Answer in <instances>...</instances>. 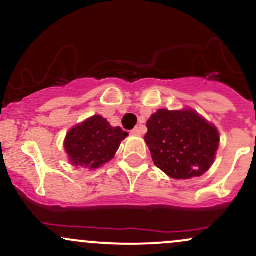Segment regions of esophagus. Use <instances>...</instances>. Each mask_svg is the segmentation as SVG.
I'll use <instances>...</instances> for the list:
<instances>
[{
    "label": "esophagus",
    "instance_id": "obj_1",
    "mask_svg": "<svg viewBox=\"0 0 256 256\" xmlns=\"http://www.w3.org/2000/svg\"><path fill=\"white\" fill-rule=\"evenodd\" d=\"M142 133V126H139V127H136L133 129V130H132V134H133V136H140Z\"/></svg>",
    "mask_w": 256,
    "mask_h": 256
}]
</instances>
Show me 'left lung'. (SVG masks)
Returning a JSON list of instances; mask_svg holds the SVG:
<instances>
[{"mask_svg":"<svg viewBox=\"0 0 256 256\" xmlns=\"http://www.w3.org/2000/svg\"><path fill=\"white\" fill-rule=\"evenodd\" d=\"M154 164L174 180L200 177L215 160L218 130L194 110H158L146 123Z\"/></svg>","mask_w":256,"mask_h":256,"instance_id":"obj_1","label":"left lung"}]
</instances>
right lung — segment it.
<instances>
[{"label":"right lung","mask_w":256,"mask_h":256,"mask_svg":"<svg viewBox=\"0 0 256 256\" xmlns=\"http://www.w3.org/2000/svg\"><path fill=\"white\" fill-rule=\"evenodd\" d=\"M127 136L102 116H92L68 132L64 149L73 166L96 170L114 158Z\"/></svg>","instance_id":"obj_1"}]
</instances>
